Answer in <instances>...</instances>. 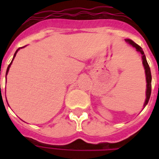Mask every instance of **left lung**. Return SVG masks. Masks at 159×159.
Here are the masks:
<instances>
[{
	"label": "left lung",
	"instance_id": "obj_1",
	"mask_svg": "<svg viewBox=\"0 0 159 159\" xmlns=\"http://www.w3.org/2000/svg\"><path fill=\"white\" fill-rule=\"evenodd\" d=\"M125 42H127L128 43H129L130 45H132L134 48H136V51H138L139 53H140L142 55V62H143V67H144V72H145V77H146V82H147V85H146V99L145 102H144V104H143V108L145 107L146 105L148 104V101H149V98H150L151 95V87H152V76H151V71L150 67L148 66V62H147V59H146L145 54L143 53V49L141 48L140 46H139L137 43H135L133 40H131L129 39H125Z\"/></svg>",
	"mask_w": 159,
	"mask_h": 159
}]
</instances>
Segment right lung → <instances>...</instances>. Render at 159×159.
Listing matches in <instances>:
<instances>
[{
    "mask_svg": "<svg viewBox=\"0 0 159 159\" xmlns=\"http://www.w3.org/2000/svg\"><path fill=\"white\" fill-rule=\"evenodd\" d=\"M24 47H25V46H24ZM24 47H22V48H24ZM20 50V48H18V49H17V50L16 51V53H15V54H14V57H13V59H12V61H11V63H10V64H9V66H8V67H7V70H6V75L8 74V72H9V70H10V67H11V63H12V62H13V60H14V58H15V57H16V53H17V52H18V51ZM6 102H7V101H6Z\"/></svg>",
    "mask_w": 159,
    "mask_h": 159,
    "instance_id": "1",
    "label": "right lung"
}]
</instances>
